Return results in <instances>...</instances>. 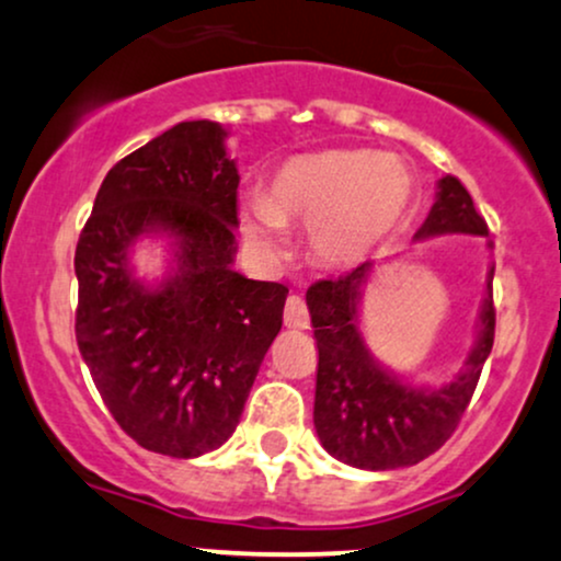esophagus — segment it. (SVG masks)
I'll return each mask as SVG.
<instances>
[{"label":"esophagus","mask_w":561,"mask_h":561,"mask_svg":"<svg viewBox=\"0 0 561 561\" xmlns=\"http://www.w3.org/2000/svg\"><path fill=\"white\" fill-rule=\"evenodd\" d=\"M285 327L289 330H308L311 327V317H308L306 300L300 295H289L285 306Z\"/></svg>","instance_id":"34e87169"}]
</instances>
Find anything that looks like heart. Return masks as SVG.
<instances>
[{"instance_id": "b5f03b06", "label": "heart", "mask_w": 561, "mask_h": 561, "mask_svg": "<svg viewBox=\"0 0 561 561\" xmlns=\"http://www.w3.org/2000/svg\"><path fill=\"white\" fill-rule=\"evenodd\" d=\"M414 192V173L398 156L327 150L293 158L276 171L268 195L242 199V234L255 255L276 263L287 255L285 224H300L321 266L347 268L396 231Z\"/></svg>"}]
</instances>
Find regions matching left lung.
<instances>
[{
  "label": "left lung",
  "mask_w": 561,
  "mask_h": 561,
  "mask_svg": "<svg viewBox=\"0 0 561 561\" xmlns=\"http://www.w3.org/2000/svg\"><path fill=\"white\" fill-rule=\"evenodd\" d=\"M437 234L488 237L465 184L456 176L437 182V199L414 240ZM371 263L337 279L308 287L313 337L319 347L313 424L327 454L358 469H398L420 465L454 435L478 388L482 364L495 334L493 268L480 308L478 343L465 369L440 388H414L375 362L358 330V302Z\"/></svg>",
  "instance_id": "8db88e82"
}]
</instances>
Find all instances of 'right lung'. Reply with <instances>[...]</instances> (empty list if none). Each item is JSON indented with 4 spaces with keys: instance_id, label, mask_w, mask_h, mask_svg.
<instances>
[{
    "instance_id": "obj_1",
    "label": "right lung",
    "mask_w": 561,
    "mask_h": 561,
    "mask_svg": "<svg viewBox=\"0 0 561 561\" xmlns=\"http://www.w3.org/2000/svg\"><path fill=\"white\" fill-rule=\"evenodd\" d=\"M214 121H184L107 171L76 244V343L113 420L141 448L195 459L227 443L289 289L231 268L237 173ZM141 233L174 240L156 288L133 276Z\"/></svg>"
}]
</instances>
